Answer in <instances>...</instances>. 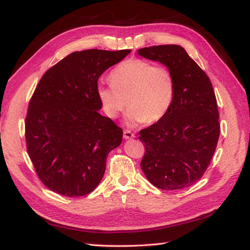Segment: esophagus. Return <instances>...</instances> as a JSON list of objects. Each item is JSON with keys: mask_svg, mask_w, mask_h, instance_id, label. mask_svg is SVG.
<instances>
[{"mask_svg": "<svg viewBox=\"0 0 250 250\" xmlns=\"http://www.w3.org/2000/svg\"><path fill=\"white\" fill-rule=\"evenodd\" d=\"M124 137H125V140H129V139H133V137H135V135H134V133L131 130L125 129L124 131Z\"/></svg>", "mask_w": 250, "mask_h": 250, "instance_id": "1", "label": "esophagus"}]
</instances>
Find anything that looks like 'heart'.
I'll list each match as a JSON object with an SVG mask.
<instances>
[{
	"mask_svg": "<svg viewBox=\"0 0 250 250\" xmlns=\"http://www.w3.org/2000/svg\"><path fill=\"white\" fill-rule=\"evenodd\" d=\"M110 83L98 87V98L106 116L117 118L126 106L130 124H153L167 113L174 99L173 73L164 65L132 58L111 71Z\"/></svg>",
	"mask_w": 250,
	"mask_h": 250,
	"instance_id": "b5f03b06",
	"label": "heart"
}]
</instances>
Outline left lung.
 <instances>
[{"label": "left lung", "instance_id": "8db88e82", "mask_svg": "<svg viewBox=\"0 0 250 250\" xmlns=\"http://www.w3.org/2000/svg\"><path fill=\"white\" fill-rule=\"evenodd\" d=\"M137 54L167 65L175 82L167 113L140 131L139 140L145 147L141 167L147 179L162 190L190 187L204 175L219 139L213 84L182 46H150Z\"/></svg>", "mask_w": 250, "mask_h": 250}]
</instances>
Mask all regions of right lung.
Instances as JSON below:
<instances>
[{
	"label": "right lung",
	"instance_id": "right-lung-1",
	"mask_svg": "<svg viewBox=\"0 0 250 250\" xmlns=\"http://www.w3.org/2000/svg\"><path fill=\"white\" fill-rule=\"evenodd\" d=\"M131 52H72L47 71L25 117L26 150L45 187L70 198L86 195L102 179L122 129L99 114V77Z\"/></svg>",
	"mask_w": 250,
	"mask_h": 250
}]
</instances>
